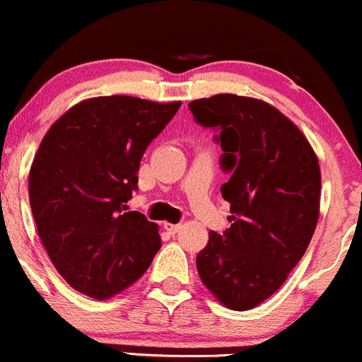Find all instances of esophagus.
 <instances>
[{
  "instance_id": "obj_1",
  "label": "esophagus",
  "mask_w": 362,
  "mask_h": 362,
  "mask_svg": "<svg viewBox=\"0 0 362 362\" xmlns=\"http://www.w3.org/2000/svg\"><path fill=\"white\" fill-rule=\"evenodd\" d=\"M163 228H165L170 235H174V233H177L181 230V223H163Z\"/></svg>"
}]
</instances>
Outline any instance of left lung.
<instances>
[{"label": "left lung", "instance_id": "1", "mask_svg": "<svg viewBox=\"0 0 362 362\" xmlns=\"http://www.w3.org/2000/svg\"><path fill=\"white\" fill-rule=\"evenodd\" d=\"M197 124L219 130L230 228L197 255L204 286L232 310L258 307L288 279L319 219L320 169L307 137L268 103L218 94L188 104Z\"/></svg>", "mask_w": 362, "mask_h": 362}]
</instances>
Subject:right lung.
<instances>
[{
	"label": "right lung",
	"instance_id": "obj_1",
	"mask_svg": "<svg viewBox=\"0 0 362 362\" xmlns=\"http://www.w3.org/2000/svg\"><path fill=\"white\" fill-rule=\"evenodd\" d=\"M181 103L130 95L81 100L45 134L29 202L52 263L76 291L106 300L143 277L162 245L158 225L127 202L151 141Z\"/></svg>",
	"mask_w": 362,
	"mask_h": 362
}]
</instances>
